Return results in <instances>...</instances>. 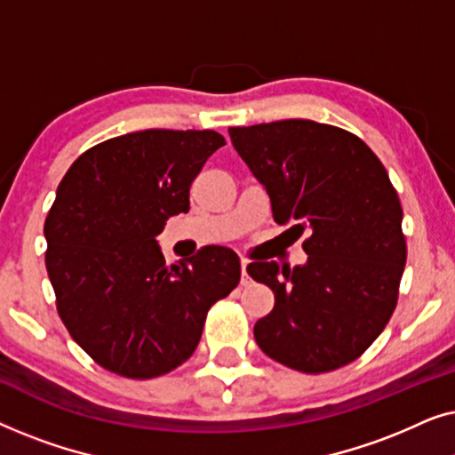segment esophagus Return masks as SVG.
Masks as SVG:
<instances>
[{
    "label": "esophagus",
    "mask_w": 455,
    "mask_h": 455,
    "mask_svg": "<svg viewBox=\"0 0 455 455\" xmlns=\"http://www.w3.org/2000/svg\"><path fill=\"white\" fill-rule=\"evenodd\" d=\"M246 267H248V260L246 259H242L240 260V269H242V285H248V282H251V279H248V273H246Z\"/></svg>",
    "instance_id": "esophagus-1"
}]
</instances>
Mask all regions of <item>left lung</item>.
<instances>
[{
  "label": "left lung",
  "mask_w": 455,
  "mask_h": 455,
  "mask_svg": "<svg viewBox=\"0 0 455 455\" xmlns=\"http://www.w3.org/2000/svg\"><path fill=\"white\" fill-rule=\"evenodd\" d=\"M271 198L273 220L304 234V265L254 260L275 307L254 325L267 356L319 375L356 360L394 315L406 265L402 204L375 153L347 130L313 120L229 128Z\"/></svg>",
  "instance_id": "obj_1"
}]
</instances>
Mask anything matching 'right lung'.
<instances>
[{"label": "right lung", "mask_w": 455, "mask_h": 455, "mask_svg": "<svg viewBox=\"0 0 455 455\" xmlns=\"http://www.w3.org/2000/svg\"><path fill=\"white\" fill-rule=\"evenodd\" d=\"M223 145L213 130L130 132L80 155L60 182L47 273L66 329L103 369L128 379L173 371L196 350L209 308L238 285L240 259L226 246L172 267L157 246Z\"/></svg>", "instance_id": "obj_1"}]
</instances>
